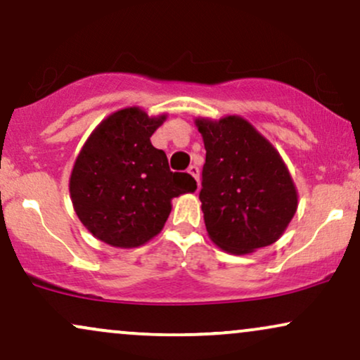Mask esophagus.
Segmentation results:
<instances>
[{
    "mask_svg": "<svg viewBox=\"0 0 360 360\" xmlns=\"http://www.w3.org/2000/svg\"><path fill=\"white\" fill-rule=\"evenodd\" d=\"M188 172L194 177V179H196V183L199 184V167L194 166V164H191V166L188 167Z\"/></svg>",
    "mask_w": 360,
    "mask_h": 360,
    "instance_id": "1",
    "label": "esophagus"
}]
</instances>
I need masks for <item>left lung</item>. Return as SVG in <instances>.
Masks as SVG:
<instances>
[{
	"label": "left lung",
	"instance_id": "8db88e82",
	"mask_svg": "<svg viewBox=\"0 0 360 360\" xmlns=\"http://www.w3.org/2000/svg\"><path fill=\"white\" fill-rule=\"evenodd\" d=\"M206 149L199 199L207 235L233 255L275 243L297 211L283 159L248 120L196 119Z\"/></svg>",
	"mask_w": 360,
	"mask_h": 360
}]
</instances>
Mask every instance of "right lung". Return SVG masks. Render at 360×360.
Returning <instances> with one entry per match:
<instances>
[{
	"instance_id": "obj_1",
	"label": "right lung",
	"mask_w": 360,
	"mask_h": 360,
	"mask_svg": "<svg viewBox=\"0 0 360 360\" xmlns=\"http://www.w3.org/2000/svg\"><path fill=\"white\" fill-rule=\"evenodd\" d=\"M166 115L139 107L117 110L90 134L73 164V210L97 240L115 248H137L161 233L171 199L196 191L188 172H172L150 136Z\"/></svg>"
}]
</instances>
